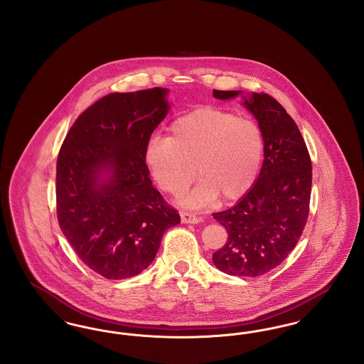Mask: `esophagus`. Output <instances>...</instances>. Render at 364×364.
Wrapping results in <instances>:
<instances>
[{"label":"esophagus","mask_w":364,"mask_h":364,"mask_svg":"<svg viewBox=\"0 0 364 364\" xmlns=\"http://www.w3.org/2000/svg\"><path fill=\"white\" fill-rule=\"evenodd\" d=\"M180 215H181V223L183 224H198L200 221V218H198L195 214L187 213V211H183Z\"/></svg>","instance_id":"obj_1"}]
</instances>
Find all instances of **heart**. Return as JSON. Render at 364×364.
Listing matches in <instances>:
<instances>
[{
  "label": "heart",
  "mask_w": 364,
  "mask_h": 364,
  "mask_svg": "<svg viewBox=\"0 0 364 364\" xmlns=\"http://www.w3.org/2000/svg\"><path fill=\"white\" fill-rule=\"evenodd\" d=\"M264 156V135L257 120L221 107L203 106L176 119L169 138H153L144 162L158 187L173 196L190 188L188 208L210 205L221 195L236 200L251 190ZM197 173H194V171Z\"/></svg>",
  "instance_id": "heart-1"
}]
</instances>
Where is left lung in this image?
Wrapping results in <instances>:
<instances>
[{
    "instance_id": "8db88e82",
    "label": "left lung",
    "mask_w": 364,
    "mask_h": 364,
    "mask_svg": "<svg viewBox=\"0 0 364 364\" xmlns=\"http://www.w3.org/2000/svg\"><path fill=\"white\" fill-rule=\"evenodd\" d=\"M242 91L214 90L217 100ZM242 105L264 135V159L254 187L213 217L228 232L225 245L213 254L229 276L258 277L277 267L296 247L309 218L312 166L306 141L294 119L277 101L254 92Z\"/></svg>"
}]
</instances>
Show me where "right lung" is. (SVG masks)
<instances>
[{
    "label": "right lung",
    "mask_w": 364,
    "mask_h": 364,
    "mask_svg": "<svg viewBox=\"0 0 364 364\" xmlns=\"http://www.w3.org/2000/svg\"><path fill=\"white\" fill-rule=\"evenodd\" d=\"M166 88L113 92L70 127L57 158V218L80 260L107 279L141 273L180 224L153 187L144 150L169 110Z\"/></svg>",
    "instance_id": "obj_1"
}]
</instances>
